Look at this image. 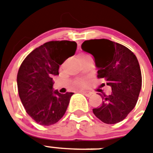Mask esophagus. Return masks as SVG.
<instances>
[{"label":"esophagus","instance_id":"esophagus-1","mask_svg":"<svg viewBox=\"0 0 153 153\" xmlns=\"http://www.w3.org/2000/svg\"><path fill=\"white\" fill-rule=\"evenodd\" d=\"M81 93H83V95H85L86 97H90V96L92 95V92H90V91H81L80 92Z\"/></svg>","mask_w":153,"mask_h":153}]
</instances>
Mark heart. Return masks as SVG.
<instances>
[{
  "label": "heart",
  "mask_w": 153,
  "mask_h": 153,
  "mask_svg": "<svg viewBox=\"0 0 153 153\" xmlns=\"http://www.w3.org/2000/svg\"><path fill=\"white\" fill-rule=\"evenodd\" d=\"M86 56H80V59H82V58L85 57ZM85 80H83V79H79V80L76 81V86H78V87H83V86H84L85 85Z\"/></svg>",
  "instance_id": "obj_1"
}]
</instances>
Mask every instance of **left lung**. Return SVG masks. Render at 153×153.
<instances>
[{"label":"left lung","instance_id":"1","mask_svg":"<svg viewBox=\"0 0 153 153\" xmlns=\"http://www.w3.org/2000/svg\"><path fill=\"white\" fill-rule=\"evenodd\" d=\"M81 47L94 57L99 69L97 77L102 78L112 88L109 95L100 94L103 101L93 109V113L105 123L121 122L136 106L142 87L136 55L125 46L107 39L85 40Z\"/></svg>","mask_w":153,"mask_h":153}]
</instances>
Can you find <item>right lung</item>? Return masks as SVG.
I'll list each match as a JSON object with an SVG mask.
<instances>
[{
    "label": "right lung",
    "mask_w": 153,
    "mask_h": 153,
    "mask_svg": "<svg viewBox=\"0 0 153 153\" xmlns=\"http://www.w3.org/2000/svg\"><path fill=\"white\" fill-rule=\"evenodd\" d=\"M76 43L53 40L33 50L21 63L17 73V88L25 110L42 126L57 123L66 113L74 93L53 91V77L59 67L74 55Z\"/></svg>",
    "instance_id": "right-lung-1"
}]
</instances>
